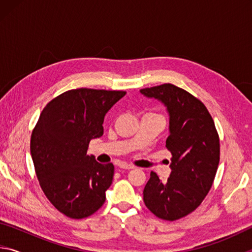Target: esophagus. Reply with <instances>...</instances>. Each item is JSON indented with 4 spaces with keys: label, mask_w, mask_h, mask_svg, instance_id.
Wrapping results in <instances>:
<instances>
[{
    "label": "esophagus",
    "mask_w": 252,
    "mask_h": 252,
    "mask_svg": "<svg viewBox=\"0 0 252 252\" xmlns=\"http://www.w3.org/2000/svg\"><path fill=\"white\" fill-rule=\"evenodd\" d=\"M121 169H126V170H130V169H133L134 167L132 164H127V163H121L120 165H119Z\"/></svg>",
    "instance_id": "34e87169"
}]
</instances>
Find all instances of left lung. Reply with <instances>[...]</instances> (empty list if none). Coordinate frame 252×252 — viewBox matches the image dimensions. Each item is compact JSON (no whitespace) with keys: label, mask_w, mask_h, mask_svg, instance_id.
Returning a JSON list of instances; mask_svg holds the SVG:
<instances>
[{"label":"left lung","mask_w":252,"mask_h":252,"mask_svg":"<svg viewBox=\"0 0 252 252\" xmlns=\"http://www.w3.org/2000/svg\"><path fill=\"white\" fill-rule=\"evenodd\" d=\"M140 92L167 106L170 135L165 147L172 156L168 180L151 171L143 201L158 218L174 221L194 211L210 191L220 160L219 134L206 105L177 85L164 83Z\"/></svg>","instance_id":"left-lung-1"}]
</instances>
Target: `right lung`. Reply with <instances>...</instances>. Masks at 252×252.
I'll return each mask as SVG.
<instances>
[{
	"mask_svg": "<svg viewBox=\"0 0 252 252\" xmlns=\"http://www.w3.org/2000/svg\"><path fill=\"white\" fill-rule=\"evenodd\" d=\"M126 91L80 88L51 100L31 134V156L45 197L72 219H83L103 206L114 165L87 155L92 139L103 134V120Z\"/></svg>",
	"mask_w": 252,
	"mask_h": 252,
	"instance_id": "right-lung-1",
	"label": "right lung"
}]
</instances>
